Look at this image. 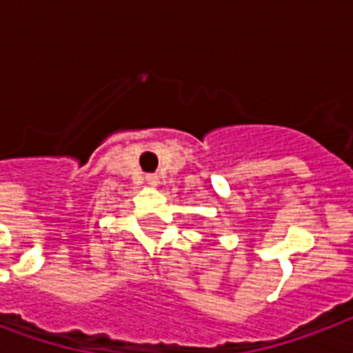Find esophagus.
<instances>
[{"label":"esophagus","mask_w":353,"mask_h":353,"mask_svg":"<svg viewBox=\"0 0 353 353\" xmlns=\"http://www.w3.org/2000/svg\"><path fill=\"white\" fill-rule=\"evenodd\" d=\"M144 179H146V183H148L150 187H157V185H159V176H157V174H146Z\"/></svg>","instance_id":"34e87169"}]
</instances>
